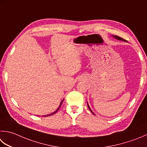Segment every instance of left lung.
Here are the masks:
<instances>
[{"instance_id":"obj_1","label":"left lung","mask_w":147,"mask_h":147,"mask_svg":"<svg viewBox=\"0 0 147 147\" xmlns=\"http://www.w3.org/2000/svg\"><path fill=\"white\" fill-rule=\"evenodd\" d=\"M113 36V37H115V39H118V40H121V41H125V39H122V37H119V36ZM87 105H88V103H87ZM88 108H89V110H90V111L92 112V113L94 115H95L94 113H93V111H92L91 110V109L90 108V107H89V106H88Z\"/></svg>"}]
</instances>
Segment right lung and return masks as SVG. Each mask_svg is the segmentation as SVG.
<instances>
[{
  "mask_svg": "<svg viewBox=\"0 0 147 147\" xmlns=\"http://www.w3.org/2000/svg\"><path fill=\"white\" fill-rule=\"evenodd\" d=\"M63 100H64V99H63L62 100V102H60V106H59V107L58 108V109H57V110L55 111H54L53 113H51V114H50V115H43V117H48V116H50V115H53V114H55L56 113V112L59 110V109L60 108V106H61V105H62V102H63Z\"/></svg>",
  "mask_w": 147,
  "mask_h": 147,
  "instance_id": "add662e5",
  "label": "right lung"
}]
</instances>
